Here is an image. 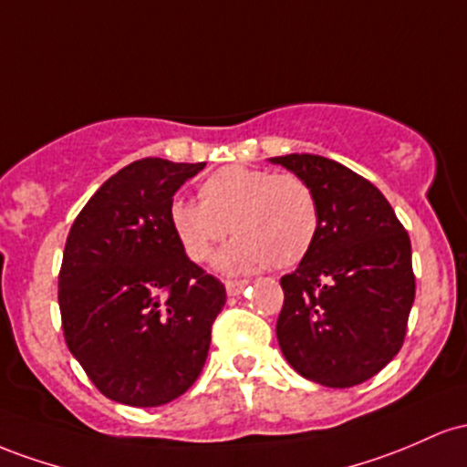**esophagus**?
<instances>
[{
	"label": "esophagus",
	"instance_id": "34e87169",
	"mask_svg": "<svg viewBox=\"0 0 467 467\" xmlns=\"http://www.w3.org/2000/svg\"><path fill=\"white\" fill-rule=\"evenodd\" d=\"M249 282L247 280H227V285H224V289H227V296H240L244 289H247Z\"/></svg>",
	"mask_w": 467,
	"mask_h": 467
}]
</instances>
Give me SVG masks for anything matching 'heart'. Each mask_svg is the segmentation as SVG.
I'll list each match as a JSON object with an SVG mask.
<instances>
[{
  "instance_id": "1",
  "label": "heart",
  "mask_w": 467,
  "mask_h": 467,
  "mask_svg": "<svg viewBox=\"0 0 467 467\" xmlns=\"http://www.w3.org/2000/svg\"><path fill=\"white\" fill-rule=\"evenodd\" d=\"M201 202L176 198L170 227L192 262H207L227 235L216 266L223 274H254L274 262L286 269L308 255L317 238L319 205L313 187L297 174L227 165L198 187Z\"/></svg>"
}]
</instances>
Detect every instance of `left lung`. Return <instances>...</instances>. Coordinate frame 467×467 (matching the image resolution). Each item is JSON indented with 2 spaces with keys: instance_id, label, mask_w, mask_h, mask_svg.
<instances>
[{
  "instance_id": "left-lung-1",
  "label": "left lung",
  "mask_w": 467,
  "mask_h": 467,
  "mask_svg": "<svg viewBox=\"0 0 467 467\" xmlns=\"http://www.w3.org/2000/svg\"><path fill=\"white\" fill-rule=\"evenodd\" d=\"M313 187L319 229L293 274L275 324L286 361L306 379L350 389L400 353L415 302L412 249L370 181L317 154L269 159Z\"/></svg>"
}]
</instances>
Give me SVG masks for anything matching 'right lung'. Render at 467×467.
Listing matches in <instances>:
<instances>
[{
  "label": "right lung",
  "mask_w": 467,
  "mask_h": 467,
  "mask_svg": "<svg viewBox=\"0 0 467 467\" xmlns=\"http://www.w3.org/2000/svg\"><path fill=\"white\" fill-rule=\"evenodd\" d=\"M205 163L140 159L86 202L59 271L70 353L108 400L154 408L181 397L205 366L227 293L187 258L170 205Z\"/></svg>",
  "instance_id": "1"
}]
</instances>
